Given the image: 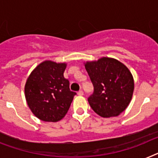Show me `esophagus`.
<instances>
[{"label":"esophagus","mask_w":158,"mask_h":158,"mask_svg":"<svg viewBox=\"0 0 158 158\" xmlns=\"http://www.w3.org/2000/svg\"><path fill=\"white\" fill-rule=\"evenodd\" d=\"M77 94L79 95V96H82V95L84 94V93H83V91L82 90H79L77 92Z\"/></svg>","instance_id":"1"}]
</instances>
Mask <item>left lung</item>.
Instances as JSON below:
<instances>
[{"label":"left lung","mask_w":158,"mask_h":158,"mask_svg":"<svg viewBox=\"0 0 158 158\" xmlns=\"http://www.w3.org/2000/svg\"><path fill=\"white\" fill-rule=\"evenodd\" d=\"M84 64L94 85V94L88 98L91 108L103 118L118 116L127 107L133 94L131 72L120 61L109 57Z\"/></svg>","instance_id":"1"}]
</instances>
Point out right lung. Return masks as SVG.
<instances>
[{
  "label": "right lung",
  "instance_id": "obj_1",
  "mask_svg": "<svg viewBox=\"0 0 158 158\" xmlns=\"http://www.w3.org/2000/svg\"><path fill=\"white\" fill-rule=\"evenodd\" d=\"M66 63L45 60L31 72L25 97L31 112L40 120L57 122L65 116L76 93L70 90L64 73Z\"/></svg>",
  "mask_w": 158,
  "mask_h": 158
}]
</instances>
